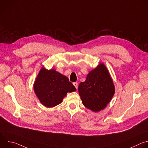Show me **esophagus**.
Here are the masks:
<instances>
[{
  "instance_id": "34e87169",
  "label": "esophagus",
  "mask_w": 148,
  "mask_h": 148,
  "mask_svg": "<svg viewBox=\"0 0 148 148\" xmlns=\"http://www.w3.org/2000/svg\"><path fill=\"white\" fill-rule=\"evenodd\" d=\"M73 85L74 86V87L77 88H77H78V83L77 82H74L73 83Z\"/></svg>"
}]
</instances>
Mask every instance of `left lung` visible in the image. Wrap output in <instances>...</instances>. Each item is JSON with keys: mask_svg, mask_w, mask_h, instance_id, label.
Masks as SVG:
<instances>
[{"mask_svg": "<svg viewBox=\"0 0 148 148\" xmlns=\"http://www.w3.org/2000/svg\"><path fill=\"white\" fill-rule=\"evenodd\" d=\"M78 92L88 109L96 112L106 108L115 94V86L103 63H100L88 74L85 81L79 83Z\"/></svg>", "mask_w": 148, "mask_h": 148, "instance_id": "left-lung-1", "label": "left lung"}]
</instances>
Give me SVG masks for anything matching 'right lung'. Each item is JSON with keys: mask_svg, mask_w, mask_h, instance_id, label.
I'll list each match as a JSON object with an SVG mask.
<instances>
[{"mask_svg": "<svg viewBox=\"0 0 148 148\" xmlns=\"http://www.w3.org/2000/svg\"><path fill=\"white\" fill-rule=\"evenodd\" d=\"M34 91L40 102L47 108L54 107L62 102L67 92L76 91L68 77L54 69H40L34 81Z\"/></svg>", "mask_w": 148, "mask_h": 148, "instance_id": "1", "label": "right lung"}]
</instances>
